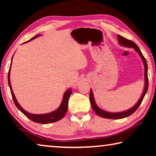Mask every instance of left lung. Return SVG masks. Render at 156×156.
<instances>
[{"label":"left lung","instance_id":"8db88e82","mask_svg":"<svg viewBox=\"0 0 156 156\" xmlns=\"http://www.w3.org/2000/svg\"><path fill=\"white\" fill-rule=\"evenodd\" d=\"M118 42H119V43L121 44V45L131 47V48H134V49H135L136 51L138 53V54L142 58V61H143L144 65L145 86H144L143 93H142L140 98V100H138V102H137V103L134 105V106L132 107L131 109H129L127 111H125V112H120V113H110V112H105V111L100 109V108L97 106L96 102H95L94 96H93V92H92L91 89H90V96H89V98H90V102H91L92 109H93V110L95 112H96V113L98 115H99V116H100V117H102V118H108V119H121V118H126V117H127V116H129L131 114H133V113L135 112L137 109H138V108L142 103L145 94H147V90H148V86H149V80H148V74H147L148 67H147V60H146V59H145V58L144 57L143 55H142L141 51L139 49V47L135 43H134L133 41H132L131 40H128V39L124 38V37L122 36L118 35Z\"/></svg>","mask_w":156,"mask_h":156}]
</instances>
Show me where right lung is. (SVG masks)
<instances>
[{
    "label": "right lung",
    "instance_id": "1",
    "mask_svg": "<svg viewBox=\"0 0 156 156\" xmlns=\"http://www.w3.org/2000/svg\"><path fill=\"white\" fill-rule=\"evenodd\" d=\"M39 36V35H36L30 39V41H28L27 42H29L30 41L34 40V38H37V37ZM11 65H12V62H11ZM10 69H11V66L9 67V70L8 72V84L10 88V91H11V94H12V96L13 100H14V102L16 106L19 109L21 112L23 113H24V115H26V117H27L29 119H30L31 120L34 121V122H37V123H41V124H49V123H52L54 122H56V121H58L60 119L64 117L66 112L68 109V100H69V98L70 95L72 94V91L71 89H68L67 91H65V93L64 94V96H63V99L62 101L60 104L59 108L58 109H56L54 112H53L51 113H46V114H31V113H30L26 112L24 109H23L22 107L20 106V105L18 103L16 99L14 96V94L13 93L12 89V86L11 84H10V80H9V73H10Z\"/></svg>",
    "mask_w": 156,
    "mask_h": 156
}]
</instances>
